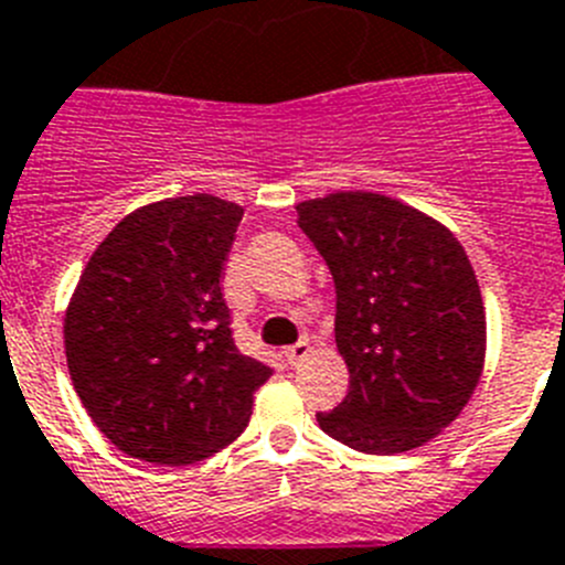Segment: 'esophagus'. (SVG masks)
I'll use <instances>...</instances> for the list:
<instances>
[{"label":"esophagus","instance_id":"obj_1","mask_svg":"<svg viewBox=\"0 0 565 565\" xmlns=\"http://www.w3.org/2000/svg\"><path fill=\"white\" fill-rule=\"evenodd\" d=\"M310 355H312V347L307 341H298V343H292V347H287V350H284V358H287L289 366H298L301 361H307Z\"/></svg>","mask_w":565,"mask_h":565}]
</instances>
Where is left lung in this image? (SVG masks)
<instances>
[{"label": "left lung", "instance_id": "1", "mask_svg": "<svg viewBox=\"0 0 565 565\" xmlns=\"http://www.w3.org/2000/svg\"><path fill=\"white\" fill-rule=\"evenodd\" d=\"M335 281V343L350 392L318 412L330 438L401 455L438 438L487 361V310L452 230L392 195L343 190L298 204Z\"/></svg>", "mask_w": 565, "mask_h": 565}]
</instances>
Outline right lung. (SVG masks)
I'll return each mask as SVG.
<instances>
[{
    "instance_id": "1",
    "label": "right lung",
    "mask_w": 565,
    "mask_h": 565,
    "mask_svg": "<svg viewBox=\"0 0 565 565\" xmlns=\"http://www.w3.org/2000/svg\"><path fill=\"white\" fill-rule=\"evenodd\" d=\"M244 210L195 193L145 204L93 249L65 310L73 390L130 458L204 460L249 424L273 375L235 350L222 269Z\"/></svg>"
}]
</instances>
